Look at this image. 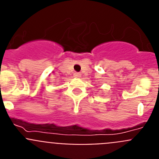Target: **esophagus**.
<instances>
[{
  "label": "esophagus",
  "mask_w": 159,
  "mask_h": 159,
  "mask_svg": "<svg viewBox=\"0 0 159 159\" xmlns=\"http://www.w3.org/2000/svg\"><path fill=\"white\" fill-rule=\"evenodd\" d=\"M74 76L76 77V78H80V77H81V74L80 72H75L74 73Z\"/></svg>",
  "instance_id": "1"
}]
</instances>
